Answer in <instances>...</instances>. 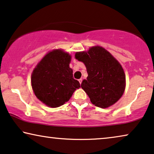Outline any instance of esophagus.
Returning a JSON list of instances; mask_svg holds the SVG:
<instances>
[{
    "instance_id": "1",
    "label": "esophagus",
    "mask_w": 154,
    "mask_h": 154,
    "mask_svg": "<svg viewBox=\"0 0 154 154\" xmlns=\"http://www.w3.org/2000/svg\"><path fill=\"white\" fill-rule=\"evenodd\" d=\"M82 80H83V79H79V84H82Z\"/></svg>"
}]
</instances>
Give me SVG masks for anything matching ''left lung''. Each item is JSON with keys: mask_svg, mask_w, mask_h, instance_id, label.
<instances>
[{"mask_svg": "<svg viewBox=\"0 0 154 154\" xmlns=\"http://www.w3.org/2000/svg\"><path fill=\"white\" fill-rule=\"evenodd\" d=\"M75 58L86 67L88 77L81 86L92 104L105 109L120 99L125 89L126 77L122 67L113 55L102 47L94 46L88 52H77Z\"/></svg>", "mask_w": 154, "mask_h": 154, "instance_id": "left-lung-1", "label": "left lung"}]
</instances>
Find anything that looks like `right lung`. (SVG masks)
<instances>
[{"mask_svg":"<svg viewBox=\"0 0 154 154\" xmlns=\"http://www.w3.org/2000/svg\"><path fill=\"white\" fill-rule=\"evenodd\" d=\"M71 56L62 50L48 53L37 64L31 77L36 97L52 108L59 107L70 100L79 82L73 78L69 66Z\"/></svg>","mask_w":154,"mask_h":154,"instance_id":"right-lung-1","label":"right lung"}]
</instances>
